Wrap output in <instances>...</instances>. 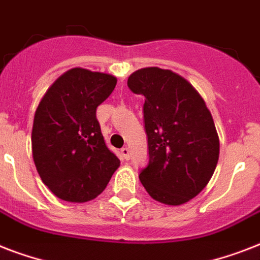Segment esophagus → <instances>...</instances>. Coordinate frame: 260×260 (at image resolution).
I'll use <instances>...</instances> for the list:
<instances>
[{
    "label": "esophagus",
    "mask_w": 260,
    "mask_h": 260,
    "mask_svg": "<svg viewBox=\"0 0 260 260\" xmlns=\"http://www.w3.org/2000/svg\"><path fill=\"white\" fill-rule=\"evenodd\" d=\"M120 154H121V158L124 159V160H128V159L131 158V151L128 147H122L121 151H120Z\"/></svg>",
    "instance_id": "1"
}]
</instances>
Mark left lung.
I'll return each instance as SVG.
<instances>
[{
    "label": "left lung",
    "mask_w": 260,
    "mask_h": 260,
    "mask_svg": "<svg viewBox=\"0 0 260 260\" xmlns=\"http://www.w3.org/2000/svg\"><path fill=\"white\" fill-rule=\"evenodd\" d=\"M128 87L146 97L150 162L139 179L155 201L189 202L208 185L218 162L220 140L210 110L193 85L171 70L140 69L129 75Z\"/></svg>",
    "instance_id": "obj_1"
}]
</instances>
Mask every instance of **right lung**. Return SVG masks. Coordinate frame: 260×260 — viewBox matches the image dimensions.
Here are the masks:
<instances>
[{"label": "right lung", "instance_id": "add662e5", "mask_svg": "<svg viewBox=\"0 0 260 260\" xmlns=\"http://www.w3.org/2000/svg\"><path fill=\"white\" fill-rule=\"evenodd\" d=\"M117 78L74 67L55 81L35 112L32 156L43 183L58 198L87 202L105 190L120 159L95 118Z\"/></svg>", "mask_w": 260, "mask_h": 260}]
</instances>
